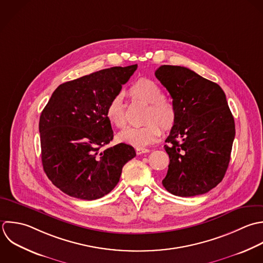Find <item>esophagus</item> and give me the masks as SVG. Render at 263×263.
<instances>
[{"instance_id":"34e87169","label":"esophagus","mask_w":263,"mask_h":263,"mask_svg":"<svg viewBox=\"0 0 263 263\" xmlns=\"http://www.w3.org/2000/svg\"><path fill=\"white\" fill-rule=\"evenodd\" d=\"M151 151L148 149V148H143V147H137L136 148V154L138 155V156H140V155H143V154H146V153H149Z\"/></svg>"}]
</instances>
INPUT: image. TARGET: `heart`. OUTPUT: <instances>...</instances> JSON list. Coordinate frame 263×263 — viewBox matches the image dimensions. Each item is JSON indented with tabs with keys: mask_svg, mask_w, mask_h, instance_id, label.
I'll return each mask as SVG.
<instances>
[{
	"mask_svg": "<svg viewBox=\"0 0 263 263\" xmlns=\"http://www.w3.org/2000/svg\"><path fill=\"white\" fill-rule=\"evenodd\" d=\"M129 95L148 104L145 115L147 122L140 127H127L118 135L120 141L129 143L136 147H144L155 142L161 135L163 130H170L177 117V111L174 103L163 97V90L160 85L146 78L137 80L129 89ZM105 116L108 122L117 127L122 128L126 124L125 107L121 95L114 96L107 103Z\"/></svg>",
	"mask_w": 263,
	"mask_h": 263,
	"instance_id": "heart-1",
	"label": "heart"
}]
</instances>
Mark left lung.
<instances>
[{"label":"left lung","mask_w":263,"mask_h":263,"mask_svg":"<svg viewBox=\"0 0 263 263\" xmlns=\"http://www.w3.org/2000/svg\"><path fill=\"white\" fill-rule=\"evenodd\" d=\"M155 74L177 111L164 146L170 163L162 183L179 197L206 194L223 179L236 135L226 94L218 84L183 66L162 65Z\"/></svg>","instance_id":"left-lung-1"}]
</instances>
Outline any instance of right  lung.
I'll return each instance as SVG.
<instances>
[{
    "label": "right lung",
    "mask_w": 263,
    "mask_h": 263,
    "mask_svg": "<svg viewBox=\"0 0 263 263\" xmlns=\"http://www.w3.org/2000/svg\"><path fill=\"white\" fill-rule=\"evenodd\" d=\"M136 69L137 64L115 66L63 83L43 109L39 123L43 168L64 194L87 201L102 198L136 156L126 143L103 149L114 138L106 105Z\"/></svg>",
    "instance_id": "1"
}]
</instances>
